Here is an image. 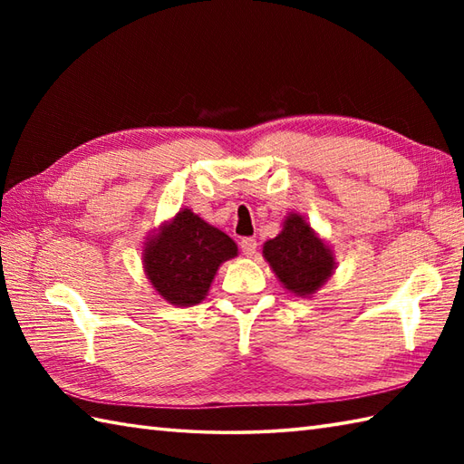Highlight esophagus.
<instances>
[{
	"instance_id": "34e87169",
	"label": "esophagus",
	"mask_w": 464,
	"mask_h": 464,
	"mask_svg": "<svg viewBox=\"0 0 464 464\" xmlns=\"http://www.w3.org/2000/svg\"><path fill=\"white\" fill-rule=\"evenodd\" d=\"M257 239H253V237H245L243 241H241V251H243V255H247V257H253L255 253H257Z\"/></svg>"
}]
</instances>
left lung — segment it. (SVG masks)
Listing matches in <instances>:
<instances>
[{
    "label": "left lung",
    "mask_w": 464,
    "mask_h": 464,
    "mask_svg": "<svg viewBox=\"0 0 464 464\" xmlns=\"http://www.w3.org/2000/svg\"><path fill=\"white\" fill-rule=\"evenodd\" d=\"M265 259L289 291L313 295L331 277L333 255L303 217L293 213L277 237L265 243Z\"/></svg>",
    "instance_id": "left-lung-1"
}]
</instances>
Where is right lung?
Returning <instances> with one entry per match:
<instances>
[{
  "mask_svg": "<svg viewBox=\"0 0 464 464\" xmlns=\"http://www.w3.org/2000/svg\"><path fill=\"white\" fill-rule=\"evenodd\" d=\"M235 255L237 245L229 235L183 209L145 243L143 265L163 299L189 307L205 299L219 265Z\"/></svg>",
  "mask_w": 464,
  "mask_h": 464,
  "instance_id": "add662e5",
  "label": "right lung"
}]
</instances>
